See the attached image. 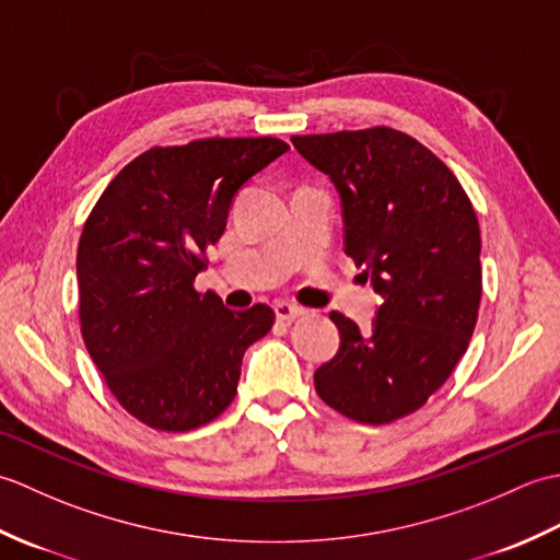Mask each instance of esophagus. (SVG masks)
Returning <instances> with one entry per match:
<instances>
[{
	"label": "esophagus",
	"instance_id": "esophagus-1",
	"mask_svg": "<svg viewBox=\"0 0 560 560\" xmlns=\"http://www.w3.org/2000/svg\"><path fill=\"white\" fill-rule=\"evenodd\" d=\"M273 313H277V319H281V323H293L295 317L305 315V311H303L301 305H293V303H287V301H281V303L273 305Z\"/></svg>",
	"mask_w": 560,
	"mask_h": 560
}]
</instances>
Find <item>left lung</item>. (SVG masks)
Listing matches in <instances>:
<instances>
[{
	"mask_svg": "<svg viewBox=\"0 0 560 560\" xmlns=\"http://www.w3.org/2000/svg\"><path fill=\"white\" fill-rule=\"evenodd\" d=\"M291 141L337 185L347 255L383 295L371 331L329 313L341 347L315 371L317 395L359 423L404 419L445 385L477 327V211L447 165L399 129Z\"/></svg>",
	"mask_w": 560,
	"mask_h": 560,
	"instance_id": "obj_1",
	"label": "left lung"
}]
</instances>
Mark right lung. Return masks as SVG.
Wrapping results in <instances>:
<instances>
[{
  "mask_svg": "<svg viewBox=\"0 0 560 560\" xmlns=\"http://www.w3.org/2000/svg\"><path fill=\"white\" fill-rule=\"evenodd\" d=\"M289 144L211 137L153 147L113 177L83 223L77 277L83 343L120 407L156 431L217 419L243 353L273 327L269 305L229 311L195 277L231 201Z\"/></svg>",
  "mask_w": 560,
  "mask_h": 560,
  "instance_id": "obj_1",
  "label": "right lung"
}]
</instances>
